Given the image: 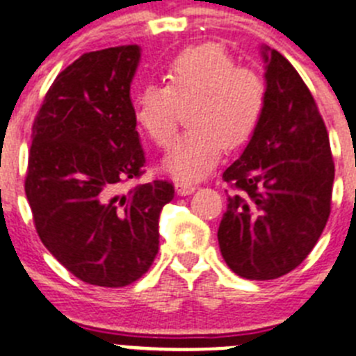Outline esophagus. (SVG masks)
I'll return each instance as SVG.
<instances>
[{"mask_svg": "<svg viewBox=\"0 0 356 356\" xmlns=\"http://www.w3.org/2000/svg\"><path fill=\"white\" fill-rule=\"evenodd\" d=\"M195 190H197V186L191 184V182H188V181L175 182V191H177L179 195H191Z\"/></svg>", "mask_w": 356, "mask_h": 356, "instance_id": "1", "label": "esophagus"}]
</instances>
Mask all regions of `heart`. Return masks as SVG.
<instances>
[{
	"mask_svg": "<svg viewBox=\"0 0 356 356\" xmlns=\"http://www.w3.org/2000/svg\"><path fill=\"white\" fill-rule=\"evenodd\" d=\"M166 85H145L134 97V120L161 149L170 145L186 108L188 131L172 147L165 168L193 181L211 172L225 147L238 150L254 138L266 110V85L216 42L190 46L170 60Z\"/></svg>",
	"mask_w": 356,
	"mask_h": 356,
	"instance_id": "heart-1",
	"label": "heart"
}]
</instances>
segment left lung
<instances>
[{
  "label": "left lung",
  "instance_id": "1",
  "mask_svg": "<svg viewBox=\"0 0 356 356\" xmlns=\"http://www.w3.org/2000/svg\"><path fill=\"white\" fill-rule=\"evenodd\" d=\"M264 60V117L223 172L232 191L218 229L227 266L248 280H273L305 261L328 222L335 175L309 86L277 49L266 46Z\"/></svg>",
  "mask_w": 356,
  "mask_h": 356
}]
</instances>
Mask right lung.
<instances>
[{"label": "right lung", "instance_id": "1", "mask_svg": "<svg viewBox=\"0 0 356 356\" xmlns=\"http://www.w3.org/2000/svg\"><path fill=\"white\" fill-rule=\"evenodd\" d=\"M140 47L92 51L62 70L31 127L24 191L38 238L79 280L124 287L149 271L159 250V213L174 184L140 179L129 90Z\"/></svg>", "mask_w": 356, "mask_h": 356}]
</instances>
